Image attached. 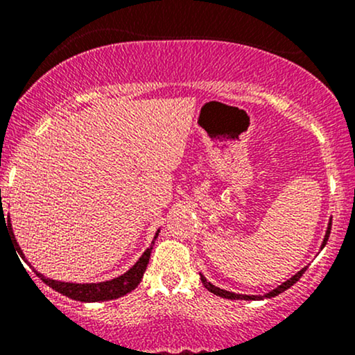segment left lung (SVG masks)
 Wrapping results in <instances>:
<instances>
[{"mask_svg":"<svg viewBox=\"0 0 355 355\" xmlns=\"http://www.w3.org/2000/svg\"><path fill=\"white\" fill-rule=\"evenodd\" d=\"M331 227H332V218L329 220L327 232H325L324 242H322L320 248H324V247H325V243H327V240H329V235H331ZM305 270H307V267L300 268V270L297 272V274H295L294 277H291V279H288V280H285L284 284H280L279 287L274 288V291L267 292V294H263V295H243V294H235V292L223 291V288H220V287H215V285L211 284V282H209V280H207L205 277H203L202 274H200V280H202V284L205 285V288H207V291L211 292V294L218 295V297H223V299H230V300H262V299H272V297H275V295L282 294L284 291H287L288 287H292V285H294V284L297 282V280H299L300 277H302V274H304Z\"/></svg>","mask_w":355,"mask_h":355,"instance_id":"left-lung-1","label":"left lung"}]
</instances>
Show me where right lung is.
I'll use <instances>...</instances> for the list:
<instances>
[{
  "label": "right lung",
  "instance_id": "obj_1",
  "mask_svg": "<svg viewBox=\"0 0 355 355\" xmlns=\"http://www.w3.org/2000/svg\"><path fill=\"white\" fill-rule=\"evenodd\" d=\"M11 232H13V229H11ZM158 232L160 230H157V234H155L153 242L158 237ZM13 239H15V235H13ZM153 242H152V245H153ZM15 243H16V240H15ZM152 245L146 248V250L144 252V255L137 260V263L130 268V270H126L123 275L116 277V279L107 280V282H98V284L60 282V280L46 279L43 274L36 272L35 268L33 270L36 272V275H38L40 279H42L43 282L48 285V287H51L53 291L60 292L61 295L70 297V299H73V300H80V302H103V300H113V299H118V297H121V295H126L128 292H132L138 284H140L141 277H144L145 270H146V266H148L150 254H152V248H153ZM16 250H18V255L21 257L23 260H26L24 259L21 248H19L18 243H16Z\"/></svg>",
  "mask_w": 355,
  "mask_h": 355
}]
</instances>
